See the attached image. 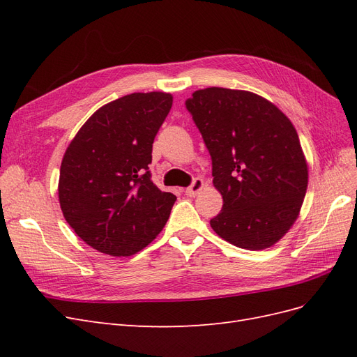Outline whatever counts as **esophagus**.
<instances>
[{
	"label": "esophagus",
	"mask_w": 357,
	"mask_h": 357,
	"mask_svg": "<svg viewBox=\"0 0 357 357\" xmlns=\"http://www.w3.org/2000/svg\"><path fill=\"white\" fill-rule=\"evenodd\" d=\"M202 188H204V180L199 178V177H197L195 180L192 181V185H190L189 188H186L185 193H186L188 197H197L198 192H199Z\"/></svg>",
	"instance_id": "esophagus-1"
}]
</instances>
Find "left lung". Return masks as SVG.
I'll return each instance as SVG.
<instances>
[{
    "instance_id": "left-lung-1",
    "label": "left lung",
    "mask_w": 357,
    "mask_h": 357,
    "mask_svg": "<svg viewBox=\"0 0 357 357\" xmlns=\"http://www.w3.org/2000/svg\"><path fill=\"white\" fill-rule=\"evenodd\" d=\"M186 109L207 146L222 211L210 220L225 241L262 250L282 240L299 215L308 167L289 117L253 92L207 88Z\"/></svg>"
}]
</instances>
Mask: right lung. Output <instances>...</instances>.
Returning <instances> with one entry per match:
<instances>
[{"mask_svg": "<svg viewBox=\"0 0 357 357\" xmlns=\"http://www.w3.org/2000/svg\"><path fill=\"white\" fill-rule=\"evenodd\" d=\"M172 105L165 92L131 93L96 110L75 134L59 172L63 218L110 256H131L164 228L176 195L152 181L153 139Z\"/></svg>", "mask_w": 357, "mask_h": 357, "instance_id": "1", "label": "right lung"}]
</instances>
